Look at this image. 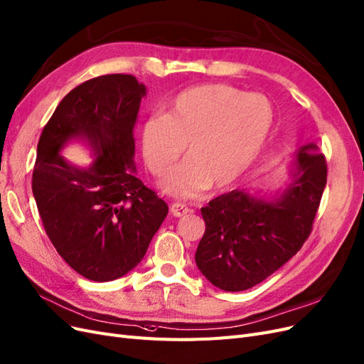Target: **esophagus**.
<instances>
[{
	"instance_id": "obj_1",
	"label": "esophagus",
	"mask_w": 364,
	"mask_h": 364,
	"mask_svg": "<svg viewBox=\"0 0 364 364\" xmlns=\"http://www.w3.org/2000/svg\"><path fill=\"white\" fill-rule=\"evenodd\" d=\"M189 212H191V208L186 207V205L181 204V203H173V204L171 205V213H172L175 218H181V216L189 213Z\"/></svg>"
}]
</instances>
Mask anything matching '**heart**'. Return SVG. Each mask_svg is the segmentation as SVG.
Here are the masks:
<instances>
[{"instance_id": "heart-1", "label": "heart", "mask_w": 364, "mask_h": 364, "mask_svg": "<svg viewBox=\"0 0 364 364\" xmlns=\"http://www.w3.org/2000/svg\"><path fill=\"white\" fill-rule=\"evenodd\" d=\"M275 121L274 105L260 93L228 85H203L181 92L166 114H152L142 128L145 165L165 175L186 145L187 159L161 180L173 196L193 198L213 186L236 183L260 156Z\"/></svg>"}]
</instances>
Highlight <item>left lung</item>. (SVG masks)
I'll return each mask as SVG.
<instances>
[{"label": "left lung", "mask_w": 364, "mask_h": 364, "mask_svg": "<svg viewBox=\"0 0 364 364\" xmlns=\"http://www.w3.org/2000/svg\"><path fill=\"white\" fill-rule=\"evenodd\" d=\"M289 180L274 195L231 191L201 208L205 232L195 262L218 289L240 291L289 262L310 236L326 184V163L316 144L293 152Z\"/></svg>", "instance_id": "8db88e82"}]
</instances>
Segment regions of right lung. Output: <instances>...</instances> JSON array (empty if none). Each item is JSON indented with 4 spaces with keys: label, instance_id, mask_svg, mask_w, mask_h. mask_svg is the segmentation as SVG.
Listing matches in <instances>:
<instances>
[{
    "label": "right lung",
    "instance_id": "obj_1",
    "mask_svg": "<svg viewBox=\"0 0 364 364\" xmlns=\"http://www.w3.org/2000/svg\"><path fill=\"white\" fill-rule=\"evenodd\" d=\"M146 87L136 77L102 75L57 105L38 144L33 195L46 234L75 272L105 283L140 263L168 215V204L136 177L134 125ZM80 141L89 167L61 151Z\"/></svg>",
    "mask_w": 364,
    "mask_h": 364
}]
</instances>
